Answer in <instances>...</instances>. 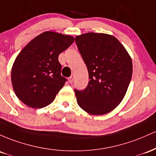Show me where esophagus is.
Returning <instances> with one entry per match:
<instances>
[{"mask_svg": "<svg viewBox=\"0 0 156 156\" xmlns=\"http://www.w3.org/2000/svg\"><path fill=\"white\" fill-rule=\"evenodd\" d=\"M73 78H74V76H73V74L71 75V76H70V77H69V82L70 83H72V82L73 81Z\"/></svg>", "mask_w": 156, "mask_h": 156, "instance_id": "1", "label": "esophagus"}]
</instances>
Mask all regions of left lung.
Here are the masks:
<instances>
[{
    "label": "left lung",
    "mask_w": 156,
    "mask_h": 156,
    "mask_svg": "<svg viewBox=\"0 0 156 156\" xmlns=\"http://www.w3.org/2000/svg\"><path fill=\"white\" fill-rule=\"evenodd\" d=\"M76 44L87 66L86 88L74 89L79 106L91 115L113 111L125 97L133 73L127 50L115 37L103 33L76 36Z\"/></svg>",
    "instance_id": "1"
}]
</instances>
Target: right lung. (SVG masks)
<instances>
[{"label": "right lung", "instance_id": "1", "mask_svg": "<svg viewBox=\"0 0 156 156\" xmlns=\"http://www.w3.org/2000/svg\"><path fill=\"white\" fill-rule=\"evenodd\" d=\"M73 41L71 36L45 31L19 53L11 78L15 94L22 102L31 108H42L55 100L67 81L61 76L58 57Z\"/></svg>", "mask_w": 156, "mask_h": 156}]
</instances>
